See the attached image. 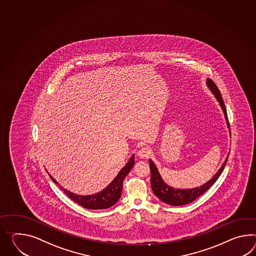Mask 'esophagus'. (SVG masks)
<instances>
[{
    "label": "esophagus",
    "mask_w": 256,
    "mask_h": 256,
    "mask_svg": "<svg viewBox=\"0 0 256 256\" xmlns=\"http://www.w3.org/2000/svg\"><path fill=\"white\" fill-rule=\"evenodd\" d=\"M150 154H152V150H150L149 147H147V146L142 147V148L138 150V156H140V157H142V158L149 157Z\"/></svg>",
    "instance_id": "esophagus-1"
}]
</instances>
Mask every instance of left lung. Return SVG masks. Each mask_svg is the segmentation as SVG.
Listing matches in <instances>:
<instances>
[{
  "label": "left lung",
  "mask_w": 256,
  "mask_h": 256,
  "mask_svg": "<svg viewBox=\"0 0 256 256\" xmlns=\"http://www.w3.org/2000/svg\"><path fill=\"white\" fill-rule=\"evenodd\" d=\"M206 85H207V87L209 88L211 92L214 95L216 100H218L220 107H221L222 111L224 112L226 125L228 126V130H230L228 118V114H226V109L224 107V102L222 100V96H221V94L219 92L218 88L216 87V85L210 78L206 80ZM228 157L226 158L224 162H223V164L221 166V168H219L218 171L216 173V174L212 176L210 180L207 181L206 183L202 184L200 187L194 188H186V190L174 188L168 185L164 181L162 180V176H161L158 169L156 168L154 162L149 159L152 190L154 194H156L159 199L161 200L164 202L170 204V206H184V204H190V202H194V200L197 199L202 194H204L206 190L209 188L212 187V185L214 184V182L218 180L219 176L224 170V166H226V161H228Z\"/></svg>",
  "instance_id": "left-lung-1"
}]
</instances>
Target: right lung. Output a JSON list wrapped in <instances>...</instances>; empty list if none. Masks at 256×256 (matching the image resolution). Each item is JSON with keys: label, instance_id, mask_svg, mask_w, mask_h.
I'll return each instance as SVG.
<instances>
[{"label": "right lung", "instance_id": "right-lung-1", "mask_svg": "<svg viewBox=\"0 0 256 256\" xmlns=\"http://www.w3.org/2000/svg\"><path fill=\"white\" fill-rule=\"evenodd\" d=\"M134 157H135V156L132 154V156L130 158V160H128V162L126 164L125 166L119 171L118 176L112 180V182L106 188H104L100 192L92 194V195L83 196V195H78V194H73L68 190L64 188L60 184H58V182L50 174H49V176H50L52 180L61 188L62 192L66 194L70 199L76 202L78 204L83 206L87 209H92V210L106 209V208H109V207L114 206L120 198L121 194H122L124 178H125L126 176L130 173L132 166L135 164Z\"/></svg>", "mask_w": 256, "mask_h": 256}]
</instances>
